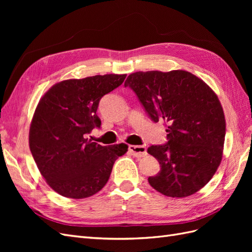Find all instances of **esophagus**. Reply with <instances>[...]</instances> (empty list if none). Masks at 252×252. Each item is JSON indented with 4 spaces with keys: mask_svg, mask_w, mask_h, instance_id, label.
<instances>
[{
    "mask_svg": "<svg viewBox=\"0 0 252 252\" xmlns=\"http://www.w3.org/2000/svg\"><path fill=\"white\" fill-rule=\"evenodd\" d=\"M129 151L131 155L136 158H142L147 155V150L145 146H134V145H129Z\"/></svg>",
    "mask_w": 252,
    "mask_h": 252,
    "instance_id": "34e87169",
    "label": "esophagus"
}]
</instances>
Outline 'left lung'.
Returning <instances> with one entry per match:
<instances>
[{
	"label": "left lung",
	"mask_w": 252,
	"mask_h": 252,
	"mask_svg": "<svg viewBox=\"0 0 252 252\" xmlns=\"http://www.w3.org/2000/svg\"><path fill=\"white\" fill-rule=\"evenodd\" d=\"M124 85L134 91L151 120L167 128L168 142L147 149L161 167L148 178L150 186L170 197L199 191L223 157L226 121L215 91L185 70L138 71Z\"/></svg>",
	"instance_id": "left-lung-1"
}]
</instances>
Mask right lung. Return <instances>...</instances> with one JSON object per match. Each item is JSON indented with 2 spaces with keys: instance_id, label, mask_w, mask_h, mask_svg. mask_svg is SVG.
<instances>
[{
  "instance_id": "add662e5",
  "label": "right lung",
  "mask_w": 252,
  "mask_h": 252,
  "mask_svg": "<svg viewBox=\"0 0 252 252\" xmlns=\"http://www.w3.org/2000/svg\"><path fill=\"white\" fill-rule=\"evenodd\" d=\"M126 74H104L55 84L37 104L29 129V148L47 184L69 199H85L108 182L124 143L101 146L87 138L101 127L96 110L102 96Z\"/></svg>"
}]
</instances>
